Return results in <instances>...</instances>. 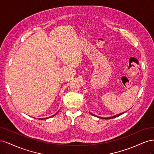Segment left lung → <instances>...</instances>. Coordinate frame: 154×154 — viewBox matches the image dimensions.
I'll use <instances>...</instances> for the list:
<instances>
[{"label": "left lung", "mask_w": 154, "mask_h": 154, "mask_svg": "<svg viewBox=\"0 0 154 154\" xmlns=\"http://www.w3.org/2000/svg\"><path fill=\"white\" fill-rule=\"evenodd\" d=\"M89 112V114H91V115H92V116H96V117L100 118H101V119H112V118H116V117H118V116H121V115H122L123 114H124V113H125V112H122V113H120V114H116V115H115V116H112V117H108V118H100V117H99V116H97L96 115L93 114L92 113L90 112Z\"/></svg>", "instance_id": "left-lung-1"}]
</instances>
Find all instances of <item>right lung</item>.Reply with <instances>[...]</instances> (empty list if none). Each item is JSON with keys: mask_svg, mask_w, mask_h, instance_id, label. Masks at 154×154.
Returning <instances> with one entry per match:
<instances>
[{"mask_svg": "<svg viewBox=\"0 0 154 154\" xmlns=\"http://www.w3.org/2000/svg\"><path fill=\"white\" fill-rule=\"evenodd\" d=\"M58 112H59V111H58L57 113H56V114H54V115H53L52 116H50V117H49V118H45V119H48V118H51V117H53V116H54L55 115H57V114H58ZM39 119H44V118H39Z\"/></svg>", "mask_w": 154, "mask_h": 154, "instance_id": "right-lung-1", "label": "right lung"}]
</instances>
